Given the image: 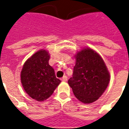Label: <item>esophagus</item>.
<instances>
[{
  "label": "esophagus",
  "mask_w": 129,
  "mask_h": 129,
  "mask_svg": "<svg viewBox=\"0 0 129 129\" xmlns=\"http://www.w3.org/2000/svg\"><path fill=\"white\" fill-rule=\"evenodd\" d=\"M61 80H62V82H66V81L68 80V77H67L66 76H64L62 78V79H61Z\"/></svg>",
  "instance_id": "1"
}]
</instances>
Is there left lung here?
<instances>
[{"label":"left lung","instance_id":"left-lung-1","mask_svg":"<svg viewBox=\"0 0 129 129\" xmlns=\"http://www.w3.org/2000/svg\"><path fill=\"white\" fill-rule=\"evenodd\" d=\"M73 76L68 84L80 101L90 104L98 100L107 88L110 74L100 55L90 48L77 53Z\"/></svg>","mask_w":129,"mask_h":129}]
</instances>
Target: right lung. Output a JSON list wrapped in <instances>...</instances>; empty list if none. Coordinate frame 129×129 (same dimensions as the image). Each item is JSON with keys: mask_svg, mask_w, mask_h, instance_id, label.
Returning a JSON list of instances; mask_svg holds the SVG:
<instances>
[{"mask_svg": "<svg viewBox=\"0 0 129 129\" xmlns=\"http://www.w3.org/2000/svg\"><path fill=\"white\" fill-rule=\"evenodd\" d=\"M49 55L45 50L37 51L23 66L21 79L24 90L30 97L43 101L53 93L61 81L49 65Z\"/></svg>", "mask_w": 129, "mask_h": 129, "instance_id": "add662e5", "label": "right lung"}]
</instances>
